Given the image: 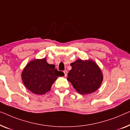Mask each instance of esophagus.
<instances>
[{
  "mask_svg": "<svg viewBox=\"0 0 130 130\" xmlns=\"http://www.w3.org/2000/svg\"><path fill=\"white\" fill-rule=\"evenodd\" d=\"M63 73H64V74H65V76H67V73H68L67 71V70H65L64 71H63Z\"/></svg>",
  "mask_w": 130,
  "mask_h": 130,
  "instance_id": "1",
  "label": "esophagus"
}]
</instances>
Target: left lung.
Returning a JSON list of instances; mask_svg holds the SVG:
<instances>
[{
    "label": "left lung",
    "mask_w": 130,
    "mask_h": 130,
    "mask_svg": "<svg viewBox=\"0 0 130 130\" xmlns=\"http://www.w3.org/2000/svg\"><path fill=\"white\" fill-rule=\"evenodd\" d=\"M71 70L67 79L78 93L89 94L97 90L103 80V75L98 65L92 60L77 59L71 63Z\"/></svg>",
    "instance_id": "1"
}]
</instances>
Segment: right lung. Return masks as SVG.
<instances>
[{
    "mask_svg": "<svg viewBox=\"0 0 130 130\" xmlns=\"http://www.w3.org/2000/svg\"><path fill=\"white\" fill-rule=\"evenodd\" d=\"M55 68L54 65L47 63L46 58L34 59L23 70L22 79L25 87L34 94H45L50 91L58 76H64V73Z\"/></svg>",
    "mask_w": 130,
    "mask_h": 130,
    "instance_id": "add662e5",
    "label": "right lung"
}]
</instances>
